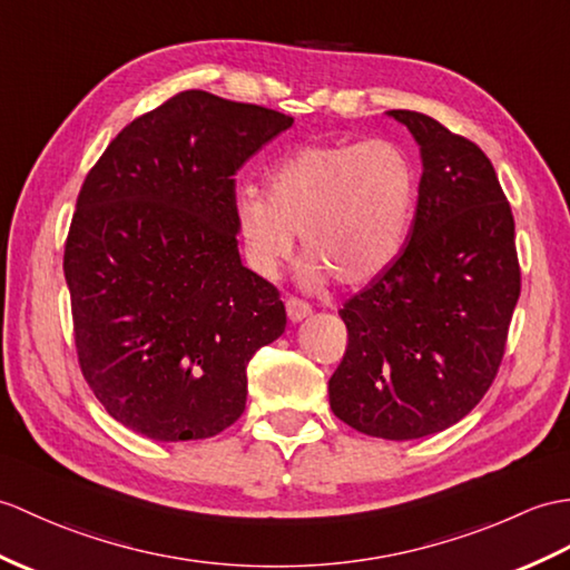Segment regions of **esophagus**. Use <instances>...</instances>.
<instances>
[{
  "instance_id": "obj_1",
  "label": "esophagus",
  "mask_w": 570,
  "mask_h": 570,
  "mask_svg": "<svg viewBox=\"0 0 570 570\" xmlns=\"http://www.w3.org/2000/svg\"><path fill=\"white\" fill-rule=\"evenodd\" d=\"M311 313H313V308L308 306L306 301H301L296 296H288L286 298V315H288L291 323H301L303 317H308Z\"/></svg>"
}]
</instances>
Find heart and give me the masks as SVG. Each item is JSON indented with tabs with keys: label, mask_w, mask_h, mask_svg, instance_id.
<instances>
[{
	"label": "heart",
	"mask_w": 570,
	"mask_h": 570,
	"mask_svg": "<svg viewBox=\"0 0 570 570\" xmlns=\"http://www.w3.org/2000/svg\"><path fill=\"white\" fill-rule=\"evenodd\" d=\"M415 208V167L391 140L303 145L267 171V198H235V228L249 267L274 276L306 249V276L366 284L401 255Z\"/></svg>",
	"instance_id": "b5f03b06"
}]
</instances>
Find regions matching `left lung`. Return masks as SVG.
Returning <instances> with one entry per match:
<instances>
[{
  "label": "left lung",
  "mask_w": 570,
  "mask_h": 570,
  "mask_svg": "<svg viewBox=\"0 0 570 570\" xmlns=\"http://www.w3.org/2000/svg\"><path fill=\"white\" fill-rule=\"evenodd\" d=\"M420 145L407 245L340 311L347 352L330 407L356 432L420 440L456 425L491 389L520 298L514 218L479 145L393 109Z\"/></svg>",
  "instance_id": "1"
}]
</instances>
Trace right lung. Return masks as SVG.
<instances>
[{
	"label": "right lung",
	"mask_w": 570,
	"mask_h": 570,
	"mask_svg": "<svg viewBox=\"0 0 570 570\" xmlns=\"http://www.w3.org/2000/svg\"><path fill=\"white\" fill-rule=\"evenodd\" d=\"M291 124L179 91L89 169L62 269L79 368L128 430L206 440L243 415L247 364L284 333L286 308L237 253L235 171Z\"/></svg>",
	"instance_id": "obj_1"
}]
</instances>
